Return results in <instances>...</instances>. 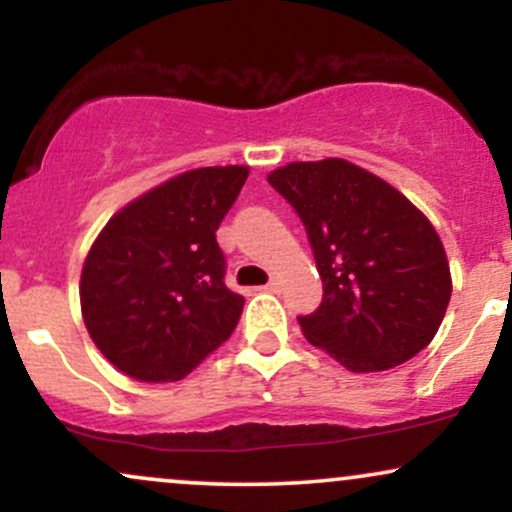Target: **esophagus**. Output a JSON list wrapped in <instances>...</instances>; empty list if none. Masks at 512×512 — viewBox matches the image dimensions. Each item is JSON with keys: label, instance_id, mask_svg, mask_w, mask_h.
I'll return each mask as SVG.
<instances>
[{"label": "esophagus", "instance_id": "esophagus-1", "mask_svg": "<svg viewBox=\"0 0 512 512\" xmlns=\"http://www.w3.org/2000/svg\"><path fill=\"white\" fill-rule=\"evenodd\" d=\"M260 291H264V293H276V291H279V281L272 279V281H269V284L260 286Z\"/></svg>", "mask_w": 512, "mask_h": 512}]
</instances>
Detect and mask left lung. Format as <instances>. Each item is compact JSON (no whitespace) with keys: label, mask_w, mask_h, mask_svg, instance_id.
<instances>
[{"label":"left lung","mask_w":512,"mask_h":512,"mask_svg":"<svg viewBox=\"0 0 512 512\" xmlns=\"http://www.w3.org/2000/svg\"><path fill=\"white\" fill-rule=\"evenodd\" d=\"M267 180L301 216L322 276L320 308L298 317L305 339L351 373L395 368L431 344L452 293L433 223L344 158L286 163Z\"/></svg>","instance_id":"8db88e82"}]
</instances>
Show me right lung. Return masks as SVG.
Instances as JSON below:
<instances>
[{
    "label": "right lung",
    "mask_w": 512,
    "mask_h": 512,
    "mask_svg": "<svg viewBox=\"0 0 512 512\" xmlns=\"http://www.w3.org/2000/svg\"><path fill=\"white\" fill-rule=\"evenodd\" d=\"M248 166L175 175L105 223L81 269V315L93 344L142 383H175L236 330L245 298L223 284L216 243Z\"/></svg>",
    "instance_id": "add662e5"
}]
</instances>
